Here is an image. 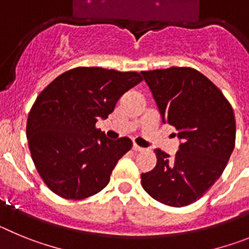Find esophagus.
I'll use <instances>...</instances> for the list:
<instances>
[{"label": "esophagus", "instance_id": "esophagus-1", "mask_svg": "<svg viewBox=\"0 0 249 249\" xmlns=\"http://www.w3.org/2000/svg\"><path fill=\"white\" fill-rule=\"evenodd\" d=\"M132 149H133V151H136V152H141V151H144V148L143 147H141V146H138V144H133V147H132Z\"/></svg>", "mask_w": 249, "mask_h": 249}]
</instances>
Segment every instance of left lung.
<instances>
[{
  "mask_svg": "<svg viewBox=\"0 0 249 249\" xmlns=\"http://www.w3.org/2000/svg\"><path fill=\"white\" fill-rule=\"evenodd\" d=\"M162 122L178 131L179 151L155 149L157 163L141 175L143 190L171 207L199 199L221 177L236 143L233 108L221 89L191 67L142 71ZM176 136V135H175Z\"/></svg>",
  "mask_w": 249,
  "mask_h": 249,
  "instance_id": "obj_1",
  "label": "left lung"
}]
</instances>
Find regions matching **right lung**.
<instances>
[{"mask_svg": "<svg viewBox=\"0 0 249 249\" xmlns=\"http://www.w3.org/2000/svg\"><path fill=\"white\" fill-rule=\"evenodd\" d=\"M142 81L138 72L76 67L59 74L38 94L26 135L37 172L57 196L83 199L102 191L132 141H112L96 128L123 93Z\"/></svg>", "mask_w": 249, "mask_h": 249, "instance_id": "right-lung-1", "label": "right lung"}]
</instances>
